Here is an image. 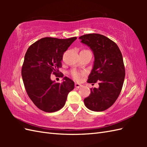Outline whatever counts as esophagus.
<instances>
[{
	"mask_svg": "<svg viewBox=\"0 0 147 147\" xmlns=\"http://www.w3.org/2000/svg\"><path fill=\"white\" fill-rule=\"evenodd\" d=\"M74 86H75V87L77 88H80V87L82 86V85H80V84H79V83H75V85Z\"/></svg>",
	"mask_w": 147,
	"mask_h": 147,
	"instance_id": "esophagus-1",
	"label": "esophagus"
}]
</instances>
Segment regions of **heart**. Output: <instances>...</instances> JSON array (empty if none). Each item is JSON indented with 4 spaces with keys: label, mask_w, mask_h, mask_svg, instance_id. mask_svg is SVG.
<instances>
[{
    "label": "heart",
    "mask_w": 147,
    "mask_h": 147,
    "mask_svg": "<svg viewBox=\"0 0 147 147\" xmlns=\"http://www.w3.org/2000/svg\"><path fill=\"white\" fill-rule=\"evenodd\" d=\"M84 74L83 72H79L75 70H73L71 72V75L73 77V78L75 81H80L81 78Z\"/></svg>",
    "instance_id": "b5f03b06"
}]
</instances>
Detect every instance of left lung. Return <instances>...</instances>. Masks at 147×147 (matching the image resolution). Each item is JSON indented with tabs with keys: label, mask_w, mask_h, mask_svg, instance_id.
Returning <instances> with one entry per match:
<instances>
[{
	"label": "left lung",
	"mask_w": 147,
	"mask_h": 147,
	"mask_svg": "<svg viewBox=\"0 0 147 147\" xmlns=\"http://www.w3.org/2000/svg\"><path fill=\"white\" fill-rule=\"evenodd\" d=\"M80 39L90 47L95 57L87 82H98L99 85L98 88H91V93L84 99V103L90 110L104 111L114 104L123 88L125 78L123 55L116 43L100 34H86Z\"/></svg>",
	"instance_id": "8db88e82"
}]
</instances>
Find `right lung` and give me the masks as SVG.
Instances as JSON below:
<instances>
[{
  "instance_id": "right-lung-1",
  "label": "right lung",
  "mask_w": 147,
  "mask_h": 147,
  "mask_svg": "<svg viewBox=\"0 0 147 147\" xmlns=\"http://www.w3.org/2000/svg\"><path fill=\"white\" fill-rule=\"evenodd\" d=\"M77 38L59 39L45 37L28 49L22 66L21 75L26 91L37 107L54 112L64 107L68 93L74 88L73 81L63 78L62 83L50 79L51 74L63 77L59 72L64 52Z\"/></svg>"
}]
</instances>
